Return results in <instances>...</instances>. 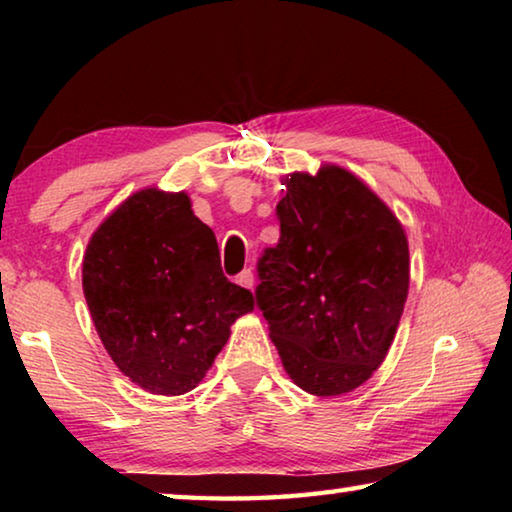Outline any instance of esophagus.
Masks as SVG:
<instances>
[{"label": "esophagus", "instance_id": "esophagus-1", "mask_svg": "<svg viewBox=\"0 0 512 512\" xmlns=\"http://www.w3.org/2000/svg\"><path fill=\"white\" fill-rule=\"evenodd\" d=\"M237 284H239V287L253 289V287H255V273L250 271V268H246V271H241V273L237 275Z\"/></svg>", "mask_w": 512, "mask_h": 512}]
</instances>
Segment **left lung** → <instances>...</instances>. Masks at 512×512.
<instances>
[{"label":"left lung","instance_id":"8db88e82","mask_svg":"<svg viewBox=\"0 0 512 512\" xmlns=\"http://www.w3.org/2000/svg\"><path fill=\"white\" fill-rule=\"evenodd\" d=\"M280 244L259 259L257 305L293 384L316 397L359 388L384 363L409 296L402 223L352 171H293Z\"/></svg>","mask_w":512,"mask_h":512}]
</instances>
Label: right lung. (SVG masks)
I'll return each instance as SVG.
<instances>
[{
	"instance_id": "right-lung-1",
	"label": "right lung",
	"mask_w": 512,
	"mask_h": 512,
	"mask_svg": "<svg viewBox=\"0 0 512 512\" xmlns=\"http://www.w3.org/2000/svg\"><path fill=\"white\" fill-rule=\"evenodd\" d=\"M83 296L103 348L151 395H185L201 384L239 316L248 289L221 271L210 225L187 192L144 187L92 232Z\"/></svg>"
}]
</instances>
